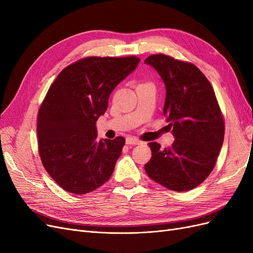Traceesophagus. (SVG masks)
Listing matches in <instances>:
<instances>
[{
  "label": "esophagus",
  "mask_w": 253,
  "mask_h": 253,
  "mask_svg": "<svg viewBox=\"0 0 253 253\" xmlns=\"http://www.w3.org/2000/svg\"><path fill=\"white\" fill-rule=\"evenodd\" d=\"M126 144H140L141 143V141L138 138H136V137H132V136L126 137Z\"/></svg>",
  "instance_id": "esophagus-1"
}]
</instances>
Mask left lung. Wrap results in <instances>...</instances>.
<instances>
[{
  "label": "left lung",
  "instance_id": "obj_1",
  "mask_svg": "<svg viewBox=\"0 0 253 253\" xmlns=\"http://www.w3.org/2000/svg\"><path fill=\"white\" fill-rule=\"evenodd\" d=\"M166 86L164 115L174 136L170 148L153 141L148 176L168 189L189 191L208 177L224 141L223 115L210 82L198 68L166 55L144 60Z\"/></svg>",
  "mask_w": 253,
  "mask_h": 253
}]
</instances>
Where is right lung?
Returning <instances> with one entry per match:
<instances>
[{
    "instance_id": "right-lung-1",
    "label": "right lung",
    "mask_w": 253,
    "mask_h": 253,
    "mask_svg": "<svg viewBox=\"0 0 253 253\" xmlns=\"http://www.w3.org/2000/svg\"><path fill=\"white\" fill-rule=\"evenodd\" d=\"M139 62L88 57L65 67L50 85L38 114L39 153L45 170L67 192H91L113 174L126 140L98 139L96 121L113 89Z\"/></svg>"
}]
</instances>
